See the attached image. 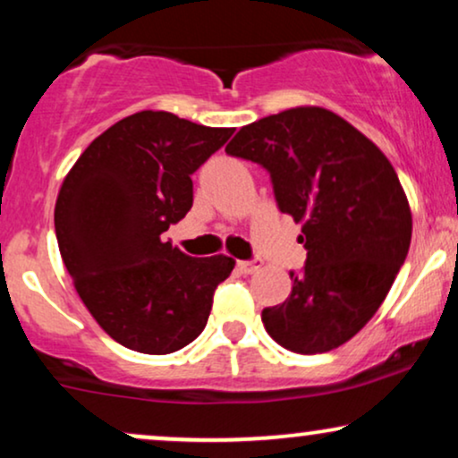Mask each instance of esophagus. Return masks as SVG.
Returning a JSON list of instances; mask_svg holds the SVG:
<instances>
[{
	"label": "esophagus",
	"instance_id": "esophagus-1",
	"mask_svg": "<svg viewBox=\"0 0 458 458\" xmlns=\"http://www.w3.org/2000/svg\"><path fill=\"white\" fill-rule=\"evenodd\" d=\"M260 267H262L260 260H239V262H236V268H239V271L243 275L256 273Z\"/></svg>",
	"mask_w": 458,
	"mask_h": 458
}]
</instances>
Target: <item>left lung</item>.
<instances>
[{
  "label": "left lung",
  "mask_w": 458,
  "mask_h": 458,
  "mask_svg": "<svg viewBox=\"0 0 458 458\" xmlns=\"http://www.w3.org/2000/svg\"><path fill=\"white\" fill-rule=\"evenodd\" d=\"M225 153L271 173L282 213L301 224L307 264L292 294L262 311L267 333L296 354H322L376 316L405 262L411 208L373 140L322 106L243 125Z\"/></svg>",
  "instance_id": "left-lung-1"
}]
</instances>
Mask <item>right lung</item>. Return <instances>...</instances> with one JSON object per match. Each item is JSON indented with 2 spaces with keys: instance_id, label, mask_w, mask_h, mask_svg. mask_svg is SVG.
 <instances>
[{
  "instance_id": "1",
  "label": "right lung",
  "mask_w": 458,
  "mask_h": 458,
  "mask_svg": "<svg viewBox=\"0 0 458 458\" xmlns=\"http://www.w3.org/2000/svg\"><path fill=\"white\" fill-rule=\"evenodd\" d=\"M233 131L140 110L102 131L65 174L59 251L93 319L125 348L170 354L207 327L234 260L190 258L162 234L194 205L191 173Z\"/></svg>"
}]
</instances>
